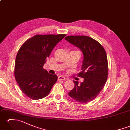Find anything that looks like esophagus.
I'll return each mask as SVG.
<instances>
[{"mask_svg":"<svg viewBox=\"0 0 130 130\" xmlns=\"http://www.w3.org/2000/svg\"><path fill=\"white\" fill-rule=\"evenodd\" d=\"M65 79L66 78L64 76H58V80H65Z\"/></svg>","mask_w":130,"mask_h":130,"instance_id":"esophagus-1","label":"esophagus"}]
</instances>
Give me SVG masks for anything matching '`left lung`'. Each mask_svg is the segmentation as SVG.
Wrapping results in <instances>:
<instances>
[{"label": "left lung", "instance_id": "left-lung-1", "mask_svg": "<svg viewBox=\"0 0 130 130\" xmlns=\"http://www.w3.org/2000/svg\"><path fill=\"white\" fill-rule=\"evenodd\" d=\"M78 47L83 54L81 70L78 76L84 79L79 84L74 81V88L69 95L80 103L93 101L104 88L108 77L106 52L98 41L85 36H69L65 38Z\"/></svg>", "mask_w": 130, "mask_h": 130}]
</instances>
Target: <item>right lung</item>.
<instances>
[{
	"instance_id": "1",
	"label": "right lung",
	"mask_w": 130,
	"mask_h": 130,
	"mask_svg": "<svg viewBox=\"0 0 130 130\" xmlns=\"http://www.w3.org/2000/svg\"><path fill=\"white\" fill-rule=\"evenodd\" d=\"M66 35H36L21 47L17 55L14 76L19 88L35 100L49 94L56 82V75L49 74L43 66L52 50Z\"/></svg>"
}]
</instances>
